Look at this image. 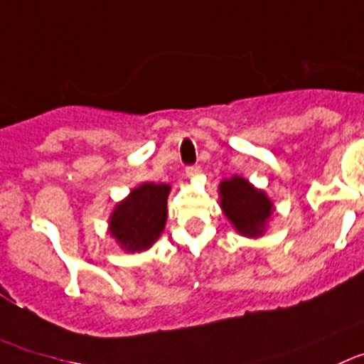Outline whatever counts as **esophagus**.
<instances>
[{
  "label": "esophagus",
  "instance_id": "esophagus-1",
  "mask_svg": "<svg viewBox=\"0 0 364 364\" xmlns=\"http://www.w3.org/2000/svg\"><path fill=\"white\" fill-rule=\"evenodd\" d=\"M185 174H186V178H188V179H196L199 174H201V166H198V165L186 166Z\"/></svg>",
  "mask_w": 364,
  "mask_h": 364
}]
</instances>
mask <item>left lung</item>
I'll list each match as a JSON object with an SVG mask.
<instances>
[{"label":"left lung","mask_w":364,"mask_h":364,"mask_svg":"<svg viewBox=\"0 0 364 364\" xmlns=\"http://www.w3.org/2000/svg\"><path fill=\"white\" fill-rule=\"evenodd\" d=\"M219 201L224 217L239 235L259 239L266 233L274 205L264 190L251 185L242 176H233L220 181Z\"/></svg>","instance_id":"left-lung-1"}]
</instances>
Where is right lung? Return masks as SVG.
Masks as SVG:
<instances>
[{
	"label": "right lung",
	"instance_id": "add662e5",
	"mask_svg": "<svg viewBox=\"0 0 364 364\" xmlns=\"http://www.w3.org/2000/svg\"><path fill=\"white\" fill-rule=\"evenodd\" d=\"M171 185L141 183L117 203L109 215L107 233L127 253L147 251L161 237L166 224V199Z\"/></svg>",
	"mask_w": 364,
	"mask_h": 364
}]
</instances>
